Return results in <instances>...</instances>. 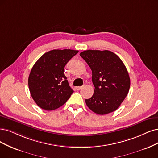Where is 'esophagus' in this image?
I'll return each mask as SVG.
<instances>
[{"instance_id": "obj_1", "label": "esophagus", "mask_w": 158, "mask_h": 158, "mask_svg": "<svg viewBox=\"0 0 158 158\" xmlns=\"http://www.w3.org/2000/svg\"><path fill=\"white\" fill-rule=\"evenodd\" d=\"M82 87H83V86H77V87H76V89H77V90H79L82 89Z\"/></svg>"}]
</instances>
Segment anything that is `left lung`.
<instances>
[{"label":"left lung","instance_id":"left-lung-1","mask_svg":"<svg viewBox=\"0 0 158 158\" xmlns=\"http://www.w3.org/2000/svg\"><path fill=\"white\" fill-rule=\"evenodd\" d=\"M80 56L92 70L95 87L93 96L85 100L86 106L98 114L114 111L124 101L130 87V76L124 63L108 50H86L81 52Z\"/></svg>","mask_w":158,"mask_h":158}]
</instances>
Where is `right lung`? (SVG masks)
<instances>
[{
	"mask_svg": "<svg viewBox=\"0 0 158 158\" xmlns=\"http://www.w3.org/2000/svg\"><path fill=\"white\" fill-rule=\"evenodd\" d=\"M79 51L54 49L45 52L33 66L28 77V88L38 106L51 110L65 103L73 90L69 86L64 69Z\"/></svg>",
	"mask_w": 158,
	"mask_h": 158,
	"instance_id": "right-lung-1",
	"label": "right lung"
}]
</instances>
